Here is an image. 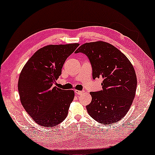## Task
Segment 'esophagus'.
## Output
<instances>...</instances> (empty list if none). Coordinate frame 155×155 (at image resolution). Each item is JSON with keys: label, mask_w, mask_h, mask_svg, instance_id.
I'll use <instances>...</instances> for the list:
<instances>
[{"label": "esophagus", "mask_w": 155, "mask_h": 155, "mask_svg": "<svg viewBox=\"0 0 155 155\" xmlns=\"http://www.w3.org/2000/svg\"><path fill=\"white\" fill-rule=\"evenodd\" d=\"M83 92V91L77 90H75V94H77V95H80V94H81Z\"/></svg>", "instance_id": "1"}]
</instances>
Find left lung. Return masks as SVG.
I'll list each match as a JSON object with an SVG mask.
<instances>
[{"mask_svg":"<svg viewBox=\"0 0 155 155\" xmlns=\"http://www.w3.org/2000/svg\"><path fill=\"white\" fill-rule=\"evenodd\" d=\"M87 56L92 77L101 78L103 90L91 92L88 114L99 124H112L123 119L135 97L137 76L133 65L116 47L102 41L83 44L75 53Z\"/></svg>","mask_w":155,"mask_h":155,"instance_id":"left-lung-1","label":"left lung"}]
</instances>
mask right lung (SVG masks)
<instances>
[{
  "label": "right lung",
  "instance_id": "1",
  "mask_svg": "<svg viewBox=\"0 0 155 155\" xmlns=\"http://www.w3.org/2000/svg\"><path fill=\"white\" fill-rule=\"evenodd\" d=\"M78 45H46L36 51L22 69L18 83L21 102L39 126H56L67 117L74 92L61 90L54 83L65 60Z\"/></svg>",
  "mask_w": 155,
  "mask_h": 155
}]
</instances>
